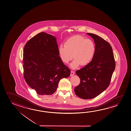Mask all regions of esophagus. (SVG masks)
<instances>
[{"mask_svg":"<svg viewBox=\"0 0 131 131\" xmlns=\"http://www.w3.org/2000/svg\"><path fill=\"white\" fill-rule=\"evenodd\" d=\"M75 74V72L73 71H71V76H73Z\"/></svg>","mask_w":131,"mask_h":131,"instance_id":"34e87169","label":"esophagus"}]
</instances>
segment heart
Listing matches in <instances>:
<instances>
[{
	"label": "heart",
	"instance_id": "1",
	"mask_svg": "<svg viewBox=\"0 0 131 131\" xmlns=\"http://www.w3.org/2000/svg\"><path fill=\"white\" fill-rule=\"evenodd\" d=\"M95 50L92 40L82 36L75 35L67 39L64 46L61 45L59 47L58 53L60 59L64 64H68L73 56L75 59L71 63L70 67L75 69L80 64L85 66L89 64L93 58Z\"/></svg>",
	"mask_w": 131,
	"mask_h": 131
}]
</instances>
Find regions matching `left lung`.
Instances as JSON below:
<instances>
[{"label":"left lung","mask_w":131,"mask_h":131,"mask_svg":"<svg viewBox=\"0 0 131 131\" xmlns=\"http://www.w3.org/2000/svg\"><path fill=\"white\" fill-rule=\"evenodd\" d=\"M86 34L94 40L95 53L89 64L75 72L80 78V83L74 91L79 98L88 100L97 97L108 87L115 63L109 42L94 34Z\"/></svg>","instance_id":"left-lung-1"}]
</instances>
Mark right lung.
I'll return each mask as SVG.
<instances>
[{"label": "right lung", "instance_id": "add662e5", "mask_svg": "<svg viewBox=\"0 0 131 131\" xmlns=\"http://www.w3.org/2000/svg\"><path fill=\"white\" fill-rule=\"evenodd\" d=\"M23 61L26 82L40 95L53 94L60 80L71 74L59 57L56 37L44 32L27 42Z\"/></svg>", "mask_w": 131, "mask_h": 131}]
</instances>
